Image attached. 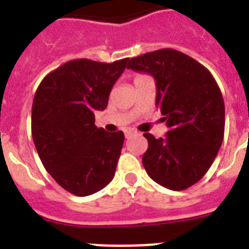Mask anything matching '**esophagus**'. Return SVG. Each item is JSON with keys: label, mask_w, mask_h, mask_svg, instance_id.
<instances>
[{"label": "esophagus", "mask_w": 249, "mask_h": 249, "mask_svg": "<svg viewBox=\"0 0 249 249\" xmlns=\"http://www.w3.org/2000/svg\"><path fill=\"white\" fill-rule=\"evenodd\" d=\"M124 133H125V138H130V137H133L134 134H137V132L134 130V129H126Z\"/></svg>", "instance_id": "obj_1"}]
</instances>
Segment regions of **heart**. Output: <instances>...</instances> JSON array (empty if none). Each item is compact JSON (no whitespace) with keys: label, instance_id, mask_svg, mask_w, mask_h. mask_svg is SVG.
<instances>
[{"label":"heart","instance_id":"1","mask_svg":"<svg viewBox=\"0 0 249 249\" xmlns=\"http://www.w3.org/2000/svg\"><path fill=\"white\" fill-rule=\"evenodd\" d=\"M142 77H144V75H137L136 77H134V81H136V80H138V79H142Z\"/></svg>","mask_w":249,"mask_h":249}]
</instances>
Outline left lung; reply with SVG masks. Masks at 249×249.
<instances>
[{"instance_id":"left-lung-1","label":"left lung","mask_w":249,"mask_h":249,"mask_svg":"<svg viewBox=\"0 0 249 249\" xmlns=\"http://www.w3.org/2000/svg\"><path fill=\"white\" fill-rule=\"evenodd\" d=\"M126 68L154 76L156 106L169 128L165 138L143 134L148 142L144 169L166 189H189L208 172L224 140L225 103L216 80L203 64L174 49L128 59Z\"/></svg>"}]
</instances>
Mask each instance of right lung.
<instances>
[{
	"label": "right lung",
	"mask_w": 249,
	"mask_h": 249,
	"mask_svg": "<svg viewBox=\"0 0 249 249\" xmlns=\"http://www.w3.org/2000/svg\"><path fill=\"white\" fill-rule=\"evenodd\" d=\"M128 58L112 63L73 59L45 76L32 105V137L45 169L77 196L112 181L124 133L97 128L94 112L107 107Z\"/></svg>",
	"instance_id": "right-lung-1"
}]
</instances>
